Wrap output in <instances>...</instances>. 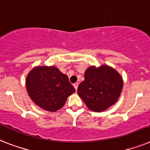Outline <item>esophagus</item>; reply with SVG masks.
Wrapping results in <instances>:
<instances>
[{
	"mask_svg": "<svg viewBox=\"0 0 150 150\" xmlns=\"http://www.w3.org/2000/svg\"><path fill=\"white\" fill-rule=\"evenodd\" d=\"M74 88H75V90H77L78 88V83H74Z\"/></svg>",
	"mask_w": 150,
	"mask_h": 150,
	"instance_id": "esophagus-1",
	"label": "esophagus"
}]
</instances>
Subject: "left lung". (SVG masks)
I'll list each match as a JSON object with an SVG mask.
<instances>
[{"label":"left lung","instance_id":"1","mask_svg":"<svg viewBox=\"0 0 150 150\" xmlns=\"http://www.w3.org/2000/svg\"><path fill=\"white\" fill-rule=\"evenodd\" d=\"M84 78L78 86L77 93L91 110L101 112L117 102L123 82L114 69L105 65L98 68L90 67Z\"/></svg>","mask_w":150,"mask_h":150}]
</instances>
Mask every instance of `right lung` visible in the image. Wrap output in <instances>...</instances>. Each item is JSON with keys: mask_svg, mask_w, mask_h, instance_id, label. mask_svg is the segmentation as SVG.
Returning <instances> with one entry per match:
<instances>
[{"mask_svg": "<svg viewBox=\"0 0 150 150\" xmlns=\"http://www.w3.org/2000/svg\"><path fill=\"white\" fill-rule=\"evenodd\" d=\"M26 87L36 104L51 112L62 108L68 96L75 92L67 76L54 67L34 68L27 77Z\"/></svg>", "mask_w": 150, "mask_h": 150, "instance_id": "1", "label": "right lung"}]
</instances>
